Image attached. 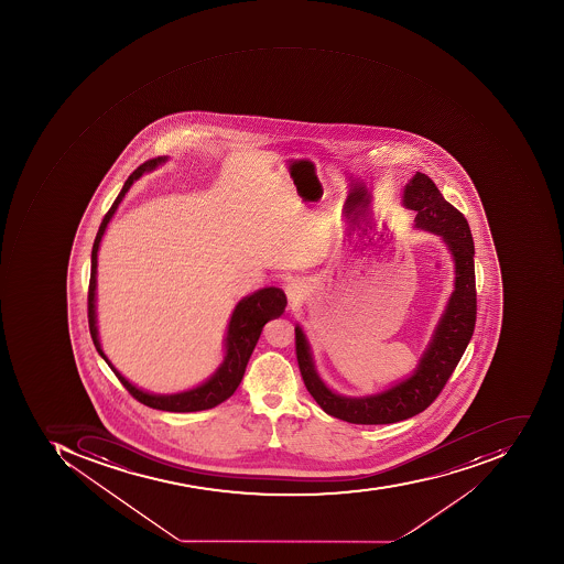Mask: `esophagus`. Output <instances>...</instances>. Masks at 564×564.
Masks as SVG:
<instances>
[{"label": "esophagus", "mask_w": 564, "mask_h": 564, "mask_svg": "<svg viewBox=\"0 0 564 564\" xmlns=\"http://www.w3.org/2000/svg\"><path fill=\"white\" fill-rule=\"evenodd\" d=\"M305 286L302 281L293 280L286 284V296L293 305L300 304L304 300Z\"/></svg>", "instance_id": "34e87169"}]
</instances>
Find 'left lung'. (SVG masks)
I'll return each mask as SVG.
<instances>
[{
	"label": "left lung",
	"instance_id": "1",
	"mask_svg": "<svg viewBox=\"0 0 564 564\" xmlns=\"http://www.w3.org/2000/svg\"><path fill=\"white\" fill-rule=\"evenodd\" d=\"M402 204L415 210L414 228L440 236L447 245L456 278L444 314L414 371L383 392L350 397L333 392L317 372L311 344L295 326L296 359L308 393L326 414L354 424H390L420 414L442 392L471 340L476 323L475 245L468 220L445 200L426 174L405 184Z\"/></svg>",
	"mask_w": 564,
	"mask_h": 564
}]
</instances>
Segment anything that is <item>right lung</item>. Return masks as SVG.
<instances>
[{"label": "right lung", "instance_id": "add662e5", "mask_svg": "<svg viewBox=\"0 0 564 564\" xmlns=\"http://www.w3.org/2000/svg\"><path fill=\"white\" fill-rule=\"evenodd\" d=\"M165 162H167L165 156H156V159L144 162L137 171L132 172L122 189H120L112 207L105 214L100 229L96 232L91 250V276H89L88 292L89 333H91L93 344H95L101 359L110 366L113 375L119 378L120 383L124 384L126 390L138 402L152 409H159V411H205V409H213L216 405L223 404L224 400H228L236 392V388L240 387L248 359L252 356L262 328H264L268 321L276 319V317L283 314L284 307H286V295H284L281 288L268 286L260 288L252 295L243 296L236 304L231 319L228 323V332H226V338H224L223 362L219 364V368L214 371L213 376H208L204 383L192 388V390H184V392L180 393L144 392V390L126 380L124 376L117 371L116 366L105 356L100 344V336H98V324H96V265H98V250H100L101 238H104L105 231H107L108 223L112 220L113 214L117 213L120 202H122L126 193L131 188L132 183L140 180L144 172L155 171L159 165L165 164Z\"/></svg>", "mask_w": 564, "mask_h": 564}]
</instances>
